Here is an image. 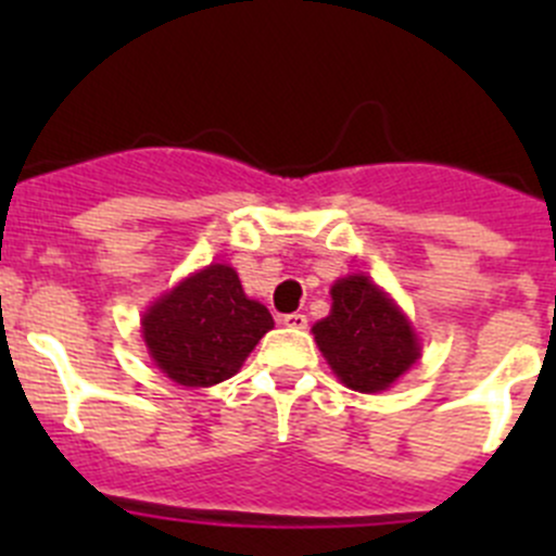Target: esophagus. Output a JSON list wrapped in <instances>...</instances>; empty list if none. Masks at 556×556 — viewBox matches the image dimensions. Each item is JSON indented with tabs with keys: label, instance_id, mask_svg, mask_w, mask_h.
Masks as SVG:
<instances>
[{
	"label": "esophagus",
	"instance_id": "1",
	"mask_svg": "<svg viewBox=\"0 0 556 556\" xmlns=\"http://www.w3.org/2000/svg\"><path fill=\"white\" fill-rule=\"evenodd\" d=\"M279 323H282L285 328L304 330V328H306V314H301V312H293V314H282V317H279Z\"/></svg>",
	"mask_w": 556,
	"mask_h": 556
}]
</instances>
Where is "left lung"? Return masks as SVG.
<instances>
[{"label": "left lung", "instance_id": "1", "mask_svg": "<svg viewBox=\"0 0 556 556\" xmlns=\"http://www.w3.org/2000/svg\"><path fill=\"white\" fill-rule=\"evenodd\" d=\"M330 295V314L312 330L336 377L361 392L390 387L419 355L412 325L363 274L339 279Z\"/></svg>", "mask_w": 556, "mask_h": 556}]
</instances>
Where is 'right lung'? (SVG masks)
Here are the masks:
<instances>
[{
    "label": "right lung",
    "instance_id": "obj_1",
    "mask_svg": "<svg viewBox=\"0 0 556 556\" xmlns=\"http://www.w3.org/2000/svg\"><path fill=\"white\" fill-rule=\"evenodd\" d=\"M271 314L244 295L231 266H206L142 319L144 344L161 371L182 387H212L233 377L263 333Z\"/></svg>",
    "mask_w": 556,
    "mask_h": 556
}]
</instances>
